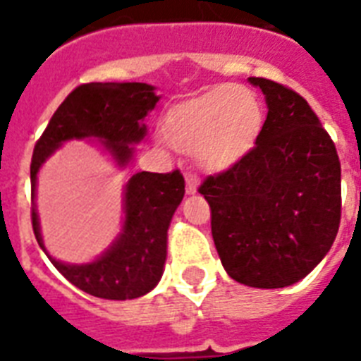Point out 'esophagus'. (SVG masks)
<instances>
[{
  "instance_id": "34e87169",
  "label": "esophagus",
  "mask_w": 361,
  "mask_h": 361,
  "mask_svg": "<svg viewBox=\"0 0 361 361\" xmlns=\"http://www.w3.org/2000/svg\"><path fill=\"white\" fill-rule=\"evenodd\" d=\"M185 181H187V192H195L198 187V178L195 172H185Z\"/></svg>"
}]
</instances>
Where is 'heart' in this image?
I'll use <instances>...</instances> for the list:
<instances>
[{"instance_id":"b5f03b06","label":"heart","mask_w":361,"mask_h":361,"mask_svg":"<svg viewBox=\"0 0 361 361\" xmlns=\"http://www.w3.org/2000/svg\"><path fill=\"white\" fill-rule=\"evenodd\" d=\"M262 129V104L251 90L223 84L178 104L164 118L166 140L192 152L208 170H225L251 152Z\"/></svg>"}]
</instances>
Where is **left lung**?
<instances>
[{"mask_svg": "<svg viewBox=\"0 0 361 361\" xmlns=\"http://www.w3.org/2000/svg\"><path fill=\"white\" fill-rule=\"evenodd\" d=\"M268 118L247 155L208 176L198 192L212 209V236L226 274L255 288L303 279L330 251L341 223L336 144L292 87L249 78Z\"/></svg>", "mask_w": 361, "mask_h": 361, "instance_id": "left-lung-1", "label": "left lung"}]
</instances>
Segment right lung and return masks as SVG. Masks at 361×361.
<instances>
[{
	"instance_id": "obj_1",
	"label": "right lung",
	"mask_w": 361,
	"mask_h": 361,
	"mask_svg": "<svg viewBox=\"0 0 361 361\" xmlns=\"http://www.w3.org/2000/svg\"><path fill=\"white\" fill-rule=\"evenodd\" d=\"M159 97L153 87L138 82L127 84H82L58 106L37 140L31 157V198L35 197L39 166L44 159L71 138L95 136L120 164L129 163L130 144L146 135L142 120ZM185 192L180 170L166 174L138 172L125 189L123 234L106 255L92 264L67 266L52 257L50 262L80 290L104 300H133L157 285L166 260V231ZM31 226L42 247L35 208L31 206ZM44 249V247H42Z\"/></svg>"
}]
</instances>
